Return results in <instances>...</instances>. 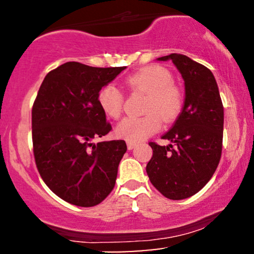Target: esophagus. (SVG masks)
Listing matches in <instances>:
<instances>
[{
  "label": "esophagus",
  "instance_id": "esophagus-1",
  "mask_svg": "<svg viewBox=\"0 0 254 254\" xmlns=\"http://www.w3.org/2000/svg\"><path fill=\"white\" fill-rule=\"evenodd\" d=\"M127 149H129V150H132L133 149V148H135L136 147V143H133V142H127Z\"/></svg>",
  "mask_w": 254,
  "mask_h": 254
}]
</instances>
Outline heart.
Returning a JSON list of instances; mask_svg holds the SVG:
<instances>
[{
    "label": "heart",
    "mask_w": 254,
    "mask_h": 254,
    "mask_svg": "<svg viewBox=\"0 0 254 254\" xmlns=\"http://www.w3.org/2000/svg\"><path fill=\"white\" fill-rule=\"evenodd\" d=\"M173 83L172 72L161 65L144 66L127 76V84L130 89L148 94L144 107L148 113L142 117L124 118L117 125V136L136 143L157 132L161 127V118L165 122L176 119L182 111L183 95ZM98 103L105 115L117 119L123 111L124 95L118 87L109 83L99 92Z\"/></svg>",
    "instance_id": "1"
}]
</instances>
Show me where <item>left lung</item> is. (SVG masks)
Wrapping results in <instances>:
<instances>
[{
	"mask_svg": "<svg viewBox=\"0 0 254 254\" xmlns=\"http://www.w3.org/2000/svg\"><path fill=\"white\" fill-rule=\"evenodd\" d=\"M157 61H172L177 66L185 84V100L176 123L162 136L171 144L149 143L153 156L145 170L165 197L185 199L202 190L220 162L223 105L215 76L206 66L180 54Z\"/></svg>",
	"mask_w": 254,
	"mask_h": 254,
	"instance_id": "8db88e82",
	"label": "left lung"
}]
</instances>
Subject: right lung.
<instances>
[{
    "mask_svg": "<svg viewBox=\"0 0 254 254\" xmlns=\"http://www.w3.org/2000/svg\"><path fill=\"white\" fill-rule=\"evenodd\" d=\"M125 68L66 62L46 75L37 94L32 109L37 168L49 189L74 205H97L115 188L127 143L92 139L111 130L99 92Z\"/></svg>",
    "mask_w": 254,
    "mask_h": 254,
    "instance_id": "obj_1",
    "label": "right lung"
}]
</instances>
